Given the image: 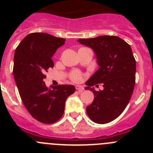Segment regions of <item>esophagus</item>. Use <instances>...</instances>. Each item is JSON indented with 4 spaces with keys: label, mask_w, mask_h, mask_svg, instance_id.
I'll return each instance as SVG.
<instances>
[{
    "label": "esophagus",
    "mask_w": 153,
    "mask_h": 153,
    "mask_svg": "<svg viewBox=\"0 0 153 153\" xmlns=\"http://www.w3.org/2000/svg\"><path fill=\"white\" fill-rule=\"evenodd\" d=\"M76 90H78L79 93H82V92L84 90V88H83V86H81V85H76Z\"/></svg>",
    "instance_id": "34e87169"
}]
</instances>
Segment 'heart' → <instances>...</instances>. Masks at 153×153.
Returning a JSON list of instances; mask_svg holds the SVG:
<instances>
[{
  "label": "heart",
  "mask_w": 153,
  "mask_h": 153,
  "mask_svg": "<svg viewBox=\"0 0 153 153\" xmlns=\"http://www.w3.org/2000/svg\"><path fill=\"white\" fill-rule=\"evenodd\" d=\"M70 79L75 83H79L83 79V74L79 70H73L70 74Z\"/></svg>",
  "instance_id": "1"
}]
</instances>
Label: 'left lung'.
<instances>
[{
    "label": "left lung",
    "mask_w": 153,
    "mask_h": 153,
    "mask_svg": "<svg viewBox=\"0 0 153 153\" xmlns=\"http://www.w3.org/2000/svg\"><path fill=\"white\" fill-rule=\"evenodd\" d=\"M78 41L94 51L100 66L86 83L85 89L94 94L86 113L94 123H107L117 119L130 100L136 83V60L130 46L119 36L104 35ZM98 83H102L103 90L96 91L91 87Z\"/></svg>",
    "instance_id": "obj_1"
}]
</instances>
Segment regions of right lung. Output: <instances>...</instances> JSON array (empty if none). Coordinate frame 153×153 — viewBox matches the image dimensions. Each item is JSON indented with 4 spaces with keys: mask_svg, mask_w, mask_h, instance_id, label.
<instances>
[{
    "mask_svg": "<svg viewBox=\"0 0 153 153\" xmlns=\"http://www.w3.org/2000/svg\"><path fill=\"white\" fill-rule=\"evenodd\" d=\"M66 39L45 33L27 35L15 50L13 76L24 106L37 121L54 123L63 115L67 97L75 92L72 85L48 89L45 73L54 64L52 56Z\"/></svg>",
    "mask_w": 153,
    "mask_h": 153,
    "instance_id": "right-lung-1",
    "label": "right lung"
}]
</instances>
